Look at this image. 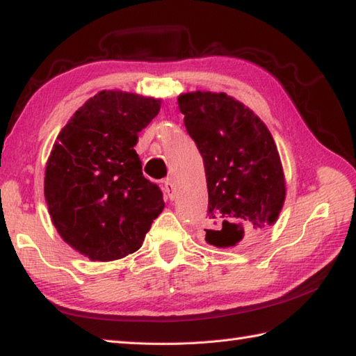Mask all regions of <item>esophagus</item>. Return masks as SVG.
<instances>
[{
  "instance_id": "obj_1",
  "label": "esophagus",
  "mask_w": 356,
  "mask_h": 356,
  "mask_svg": "<svg viewBox=\"0 0 356 356\" xmlns=\"http://www.w3.org/2000/svg\"><path fill=\"white\" fill-rule=\"evenodd\" d=\"M165 193L168 194V197H170L171 200L177 195V194H176V186H174L171 179H166V180H165Z\"/></svg>"
}]
</instances>
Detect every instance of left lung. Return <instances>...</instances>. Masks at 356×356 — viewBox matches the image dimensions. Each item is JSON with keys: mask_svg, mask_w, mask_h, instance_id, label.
<instances>
[{"mask_svg": "<svg viewBox=\"0 0 356 356\" xmlns=\"http://www.w3.org/2000/svg\"><path fill=\"white\" fill-rule=\"evenodd\" d=\"M197 145L208 186L205 241L216 248L251 245L274 226L286 199L282 159L268 127L226 93L177 97Z\"/></svg>", "mask_w": 356, "mask_h": 356, "instance_id": "8db88e82", "label": "left lung"}]
</instances>
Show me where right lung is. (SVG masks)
I'll list each match as a JSON object with an SVG mask.
<instances>
[{
    "instance_id": "add662e5",
    "label": "right lung",
    "mask_w": 356,
    "mask_h": 356,
    "mask_svg": "<svg viewBox=\"0 0 356 356\" xmlns=\"http://www.w3.org/2000/svg\"><path fill=\"white\" fill-rule=\"evenodd\" d=\"M162 99L102 90L58 134L45 165L44 197L59 236L92 261L124 259L142 246L165 202L143 177L139 131Z\"/></svg>"
}]
</instances>
